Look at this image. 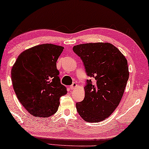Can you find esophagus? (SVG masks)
Returning a JSON list of instances; mask_svg holds the SVG:
<instances>
[{"label": "esophagus", "mask_w": 149, "mask_h": 149, "mask_svg": "<svg viewBox=\"0 0 149 149\" xmlns=\"http://www.w3.org/2000/svg\"><path fill=\"white\" fill-rule=\"evenodd\" d=\"M76 87H77V84H75V83H73L72 85L70 86L71 89H74V88H75Z\"/></svg>", "instance_id": "1"}]
</instances>
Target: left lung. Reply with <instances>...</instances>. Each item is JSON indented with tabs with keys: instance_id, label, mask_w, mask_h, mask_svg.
Instances as JSON below:
<instances>
[{
	"instance_id": "obj_1",
	"label": "left lung",
	"mask_w": 149,
	"mask_h": 149,
	"mask_svg": "<svg viewBox=\"0 0 149 149\" xmlns=\"http://www.w3.org/2000/svg\"><path fill=\"white\" fill-rule=\"evenodd\" d=\"M83 61L87 75L84 100L76 103L78 114L88 123L110 116L118 106L129 77L127 60L109 43L79 44L73 47Z\"/></svg>"
}]
</instances>
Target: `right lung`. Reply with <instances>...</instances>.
<instances>
[{
  "instance_id": "right-lung-1",
  "label": "right lung",
  "mask_w": 149,
  "mask_h": 149,
  "mask_svg": "<svg viewBox=\"0 0 149 149\" xmlns=\"http://www.w3.org/2000/svg\"><path fill=\"white\" fill-rule=\"evenodd\" d=\"M63 49L48 43L35 46L22 52L13 66L11 79L15 94L33 116L54 114L61 96L67 94L56 66Z\"/></svg>"
}]
</instances>
